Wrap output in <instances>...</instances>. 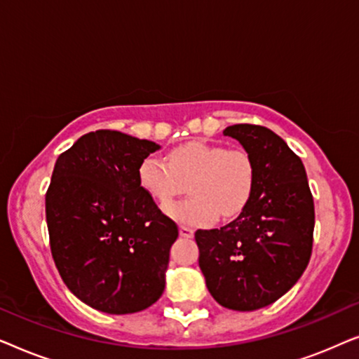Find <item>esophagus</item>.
Wrapping results in <instances>:
<instances>
[{
  "label": "esophagus",
  "mask_w": 359,
  "mask_h": 359,
  "mask_svg": "<svg viewBox=\"0 0 359 359\" xmlns=\"http://www.w3.org/2000/svg\"><path fill=\"white\" fill-rule=\"evenodd\" d=\"M193 233H194V230L188 227V225H180V235H181V237L191 238V237H193Z\"/></svg>",
  "instance_id": "obj_1"
}]
</instances>
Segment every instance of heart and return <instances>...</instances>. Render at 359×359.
Segmentation results:
<instances>
[{
  "label": "heart",
  "mask_w": 359,
  "mask_h": 359,
  "mask_svg": "<svg viewBox=\"0 0 359 359\" xmlns=\"http://www.w3.org/2000/svg\"><path fill=\"white\" fill-rule=\"evenodd\" d=\"M139 183L155 203L168 204L188 183L191 198L170 204L165 214L188 225L214 222L238 215L257 188V161L247 149L191 140L175 147L168 161L149 155L140 161Z\"/></svg>",
  "instance_id": "b5f03b06"
}]
</instances>
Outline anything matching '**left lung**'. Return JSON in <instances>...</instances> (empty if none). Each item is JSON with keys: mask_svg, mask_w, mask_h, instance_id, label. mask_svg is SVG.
<instances>
[{"mask_svg": "<svg viewBox=\"0 0 359 359\" xmlns=\"http://www.w3.org/2000/svg\"><path fill=\"white\" fill-rule=\"evenodd\" d=\"M237 139L257 161L253 198L220 229L196 230L199 268L220 306L248 312L284 296L306 271L313 242V198L302 160L263 126L235 124Z\"/></svg>", "mask_w": 359, "mask_h": 359, "instance_id": "left-lung-1", "label": "left lung"}]
</instances>
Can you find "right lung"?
<instances>
[{"instance_id":"add662e5","label":"right lung","mask_w":359,"mask_h":359,"mask_svg":"<svg viewBox=\"0 0 359 359\" xmlns=\"http://www.w3.org/2000/svg\"><path fill=\"white\" fill-rule=\"evenodd\" d=\"M158 149L96 130L57 158L46 194L52 257L67 287L96 311L140 312L163 294L178 225L137 176L140 161Z\"/></svg>"}]
</instances>
